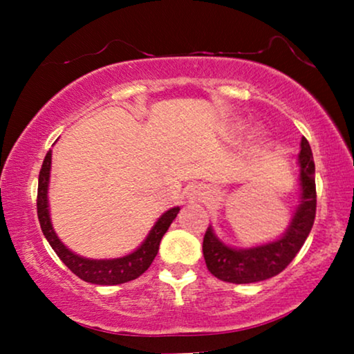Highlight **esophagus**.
Segmentation results:
<instances>
[{"instance_id":"34e87169","label":"esophagus","mask_w":354,"mask_h":354,"mask_svg":"<svg viewBox=\"0 0 354 354\" xmlns=\"http://www.w3.org/2000/svg\"><path fill=\"white\" fill-rule=\"evenodd\" d=\"M206 195H207L206 188H205V187H201V185H195V187H192L190 190L187 192V198H188V200H190L192 203L203 201V200H205V198H206Z\"/></svg>"}]
</instances>
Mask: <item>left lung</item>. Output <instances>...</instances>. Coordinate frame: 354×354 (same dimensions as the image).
<instances>
[{"mask_svg": "<svg viewBox=\"0 0 354 354\" xmlns=\"http://www.w3.org/2000/svg\"><path fill=\"white\" fill-rule=\"evenodd\" d=\"M299 147V205L295 207L287 230L269 243L234 248L225 245L209 225L203 239V256L214 277L230 283L261 282L282 272L301 250L316 217V167L311 147L304 137Z\"/></svg>", "mask_w": 354, "mask_h": 354, "instance_id": "obj_1", "label": "left lung"}]
</instances>
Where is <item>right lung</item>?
Segmentation results:
<instances>
[{
    "label": "right lung",
    "mask_w": 354,
    "mask_h": 354,
    "mask_svg": "<svg viewBox=\"0 0 354 354\" xmlns=\"http://www.w3.org/2000/svg\"><path fill=\"white\" fill-rule=\"evenodd\" d=\"M50 171H51V149L46 153L45 161L41 164L40 176H38V195H37V212L38 221L43 235L56 251L59 259L74 272L77 277L90 283L96 285H119L137 279L151 266L153 259L156 258L159 243L166 234L172 221L176 219L180 207H171L156 221L151 227L147 239L132 253L120 256L114 259H88L84 256L75 254L59 240L53 229L50 217V203H48V185H50Z\"/></svg>",
    "instance_id": "1"
}]
</instances>
